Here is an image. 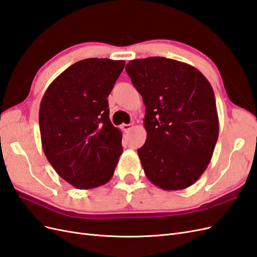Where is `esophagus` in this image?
<instances>
[{
    "instance_id": "1",
    "label": "esophagus",
    "mask_w": 257,
    "mask_h": 257,
    "mask_svg": "<svg viewBox=\"0 0 257 257\" xmlns=\"http://www.w3.org/2000/svg\"><path fill=\"white\" fill-rule=\"evenodd\" d=\"M121 128H122L124 132H128V131H131L132 128H133V124H122Z\"/></svg>"
}]
</instances>
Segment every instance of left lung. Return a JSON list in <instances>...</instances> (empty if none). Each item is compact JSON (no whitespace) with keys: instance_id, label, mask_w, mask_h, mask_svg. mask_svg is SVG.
<instances>
[{"instance_id":"obj_1","label":"left lung","mask_w":257,"mask_h":257,"mask_svg":"<svg viewBox=\"0 0 257 257\" xmlns=\"http://www.w3.org/2000/svg\"><path fill=\"white\" fill-rule=\"evenodd\" d=\"M125 69L146 106L147 139L137 152L147 178L166 191L189 188L219 137L211 84L194 66L163 57L132 60Z\"/></svg>"}]
</instances>
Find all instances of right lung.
Instances as JSON below:
<instances>
[{"instance_id": "right-lung-1", "label": "right lung", "mask_w": 257, "mask_h": 257, "mask_svg": "<svg viewBox=\"0 0 257 257\" xmlns=\"http://www.w3.org/2000/svg\"><path fill=\"white\" fill-rule=\"evenodd\" d=\"M124 65L97 58L76 62L50 83L41 102L44 153L79 190L109 181L122 154V133L109 119L107 97Z\"/></svg>"}]
</instances>
